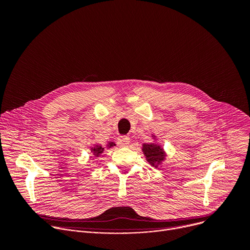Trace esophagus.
Here are the masks:
<instances>
[{
	"instance_id": "obj_1",
	"label": "esophagus",
	"mask_w": 250,
	"mask_h": 250,
	"mask_svg": "<svg viewBox=\"0 0 250 250\" xmlns=\"http://www.w3.org/2000/svg\"><path fill=\"white\" fill-rule=\"evenodd\" d=\"M129 142H131V141H129L128 137L123 136V137H119L117 139V143L121 147H127L129 145Z\"/></svg>"
}]
</instances>
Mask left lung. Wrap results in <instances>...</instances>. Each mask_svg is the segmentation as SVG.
Listing matches in <instances>:
<instances>
[{"label": "left lung", "instance_id": "8db88e82", "mask_svg": "<svg viewBox=\"0 0 250 250\" xmlns=\"http://www.w3.org/2000/svg\"><path fill=\"white\" fill-rule=\"evenodd\" d=\"M152 138L155 139L156 136L152 135ZM142 151L146 160L154 167H158V166H160L162 162L166 160L167 157L166 151L158 143L143 144Z\"/></svg>", "mask_w": 250, "mask_h": 250}]
</instances>
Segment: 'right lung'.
<instances>
[{
    "instance_id": "right-lung-1",
    "label": "right lung",
    "mask_w": 250,
    "mask_h": 250,
    "mask_svg": "<svg viewBox=\"0 0 250 250\" xmlns=\"http://www.w3.org/2000/svg\"><path fill=\"white\" fill-rule=\"evenodd\" d=\"M113 146H115V143H114V142H108L107 145H106L107 149H108V148H111V147H113ZM104 149H105V148H104L102 145H100V144H95L94 147L91 148V152L94 154L95 157H99V156L103 153Z\"/></svg>"
}]
</instances>
